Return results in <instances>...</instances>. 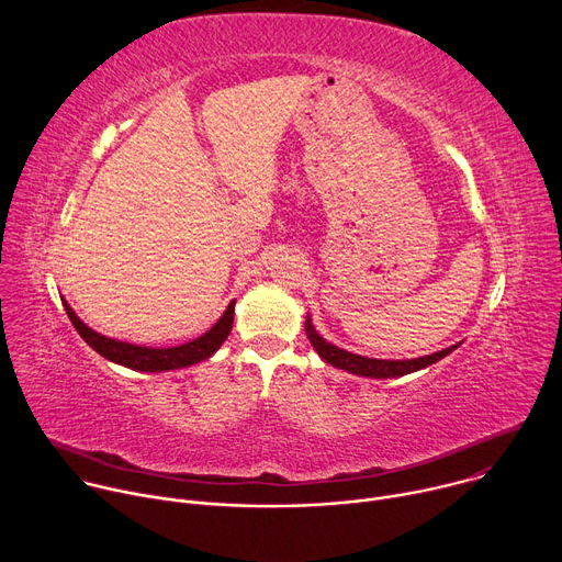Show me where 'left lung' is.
Masks as SVG:
<instances>
[{
	"instance_id": "left-lung-1",
	"label": "left lung",
	"mask_w": 562,
	"mask_h": 562,
	"mask_svg": "<svg viewBox=\"0 0 562 562\" xmlns=\"http://www.w3.org/2000/svg\"><path fill=\"white\" fill-rule=\"evenodd\" d=\"M304 329H306V336H308L313 349L319 353V358H323L325 362H329V364H334L338 369H345L349 373H356V375H367V378H397V375H407L412 371L425 369V367L442 360L445 356H449L458 347V345H453V347L442 349L438 353H431V356H425V358H414V360H375V358H364V356L349 353L345 349L334 347L325 338H319L315 334L308 317H306Z\"/></svg>"
}]
</instances>
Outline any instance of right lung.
I'll return each mask as SVG.
<instances>
[{
    "label": "right lung",
    "instance_id": "obj_1",
    "mask_svg": "<svg viewBox=\"0 0 562 562\" xmlns=\"http://www.w3.org/2000/svg\"><path fill=\"white\" fill-rule=\"evenodd\" d=\"M64 308L70 317L75 331L85 338V342L91 349H95L102 358L124 364L135 371H169V369H182V367L195 364L200 360H206L211 353H215L220 349V345L226 340V336L231 334V327H233V302H231L228 308L224 311V315L217 319V325H213L204 336H200L187 345L171 347V349H150V347H137V345H128V342H120V340L100 336V334L91 331L66 302H64Z\"/></svg>",
    "mask_w": 562,
    "mask_h": 562
}]
</instances>
